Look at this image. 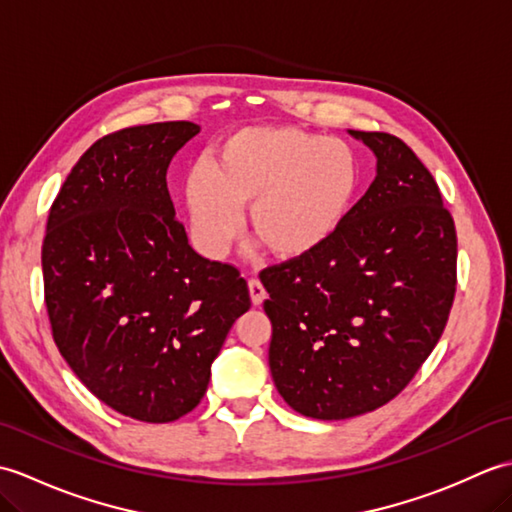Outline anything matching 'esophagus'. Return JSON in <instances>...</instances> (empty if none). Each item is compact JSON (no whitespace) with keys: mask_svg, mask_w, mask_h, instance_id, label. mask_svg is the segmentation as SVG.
I'll use <instances>...</instances> for the list:
<instances>
[{"mask_svg":"<svg viewBox=\"0 0 512 512\" xmlns=\"http://www.w3.org/2000/svg\"><path fill=\"white\" fill-rule=\"evenodd\" d=\"M248 292H250V301H253V306H262V301L266 299V290L262 286V281L250 279L248 281Z\"/></svg>","mask_w":512,"mask_h":512,"instance_id":"obj_1","label":"esophagus"}]
</instances>
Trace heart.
I'll use <instances>...</instances> for the list:
<instances>
[{
  "label": "heart",
  "instance_id": "heart-1",
  "mask_svg": "<svg viewBox=\"0 0 512 512\" xmlns=\"http://www.w3.org/2000/svg\"><path fill=\"white\" fill-rule=\"evenodd\" d=\"M361 189V160L350 143L292 125L235 129L213 149L211 167L184 178L191 239L204 257L222 259L242 228L268 253L297 262L339 233Z\"/></svg>",
  "mask_w": 512,
  "mask_h": 512
}]
</instances>
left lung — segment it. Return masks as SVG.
Wrapping results in <instances>:
<instances>
[{"label": "left lung", "mask_w": 512, "mask_h": 512, "mask_svg": "<svg viewBox=\"0 0 512 512\" xmlns=\"http://www.w3.org/2000/svg\"><path fill=\"white\" fill-rule=\"evenodd\" d=\"M376 178L328 244L266 268L268 365L301 416L345 420L383 407L440 341L458 239L429 169L400 138L354 132Z\"/></svg>", "instance_id": "left-lung-1"}]
</instances>
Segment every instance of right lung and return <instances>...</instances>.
I'll return each mask as SVG.
<instances>
[{"label": "right lung", "mask_w": 512, "mask_h": 512, "mask_svg": "<svg viewBox=\"0 0 512 512\" xmlns=\"http://www.w3.org/2000/svg\"><path fill=\"white\" fill-rule=\"evenodd\" d=\"M198 134L171 121L96 140L63 182L43 239L54 343L96 398L140 422L198 407L250 308L237 270L195 253L176 220L167 167Z\"/></svg>", "instance_id": "add662e5"}]
</instances>
